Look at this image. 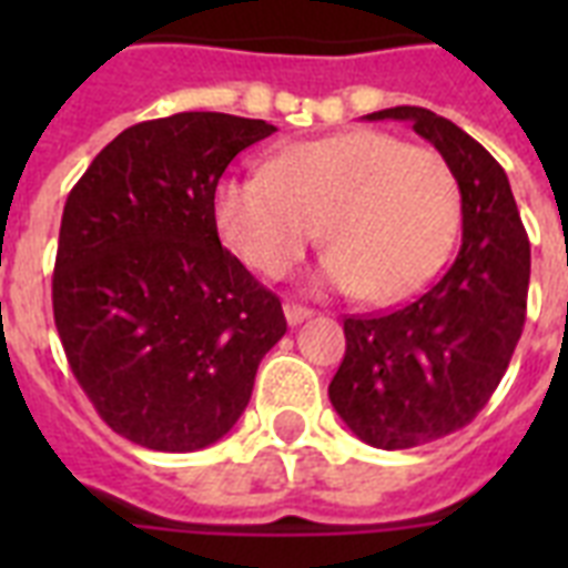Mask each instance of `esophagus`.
Returning <instances> with one entry per match:
<instances>
[{"instance_id": "34e87169", "label": "esophagus", "mask_w": 568, "mask_h": 568, "mask_svg": "<svg viewBox=\"0 0 568 568\" xmlns=\"http://www.w3.org/2000/svg\"><path fill=\"white\" fill-rule=\"evenodd\" d=\"M283 312H285V321H288L292 327H297V324H303V321L315 315V312L306 310V306H301V303H285Z\"/></svg>"}]
</instances>
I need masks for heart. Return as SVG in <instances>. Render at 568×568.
Wrapping results in <instances>:
<instances>
[{"mask_svg": "<svg viewBox=\"0 0 568 568\" xmlns=\"http://www.w3.org/2000/svg\"><path fill=\"white\" fill-rule=\"evenodd\" d=\"M459 209L457 176L436 150L377 129L283 146L265 171L226 173L212 196L214 223L244 265L283 276L321 232V283L372 303L406 301L439 274Z\"/></svg>", "mask_w": 568, "mask_h": 568, "instance_id": "1", "label": "heart"}]
</instances>
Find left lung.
Returning a JSON list of instances; mask_svg holds the SVG:
<instances>
[{
	"mask_svg": "<svg viewBox=\"0 0 568 568\" xmlns=\"http://www.w3.org/2000/svg\"><path fill=\"white\" fill-rule=\"evenodd\" d=\"M368 120H406L450 164L463 200V244L415 301L345 318L347 351L329 400L363 442L427 445L466 427L501 383L528 310L530 244L507 173L457 123L418 105Z\"/></svg>",
	"mask_w": 568,
	"mask_h": 568,
	"instance_id": "8db88e82",
	"label": "left lung"
}]
</instances>
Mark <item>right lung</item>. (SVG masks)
<instances>
[{
    "label": "right lung",
    "mask_w": 568,
    "mask_h": 568,
    "mask_svg": "<svg viewBox=\"0 0 568 568\" xmlns=\"http://www.w3.org/2000/svg\"><path fill=\"white\" fill-rule=\"evenodd\" d=\"M265 120L182 111L120 132L75 182L52 312L67 363L111 430L141 448H209L232 430L280 297L221 247L212 196Z\"/></svg>",
    "instance_id": "obj_1"
}]
</instances>
